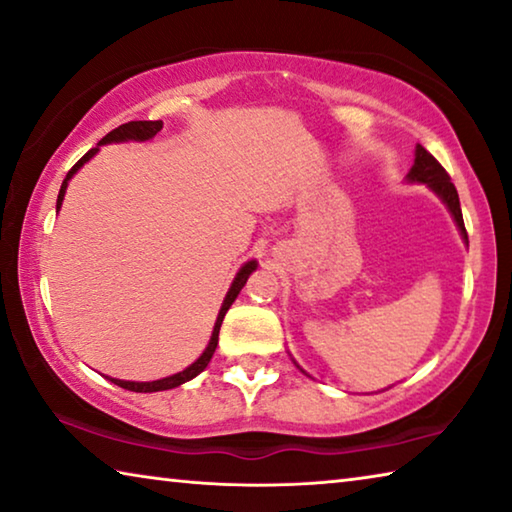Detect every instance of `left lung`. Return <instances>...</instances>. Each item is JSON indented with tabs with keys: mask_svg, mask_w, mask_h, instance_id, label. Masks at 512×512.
<instances>
[{
	"mask_svg": "<svg viewBox=\"0 0 512 512\" xmlns=\"http://www.w3.org/2000/svg\"><path fill=\"white\" fill-rule=\"evenodd\" d=\"M406 180H409V183L427 185L433 194H438L440 201H443L447 205V210L452 212L458 230H461L463 239L467 241L461 203H458V192L452 183V178H449V173L443 169V164L433 158V155L420 144L415 146V162H413V167L409 171V176H406Z\"/></svg>",
	"mask_w": 512,
	"mask_h": 512,
	"instance_id": "1",
	"label": "left lung"
}]
</instances>
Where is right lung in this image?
I'll list each match as a JSON object with an SVG mask.
<instances>
[{"instance_id": "1", "label": "right lung", "mask_w": 512, "mask_h": 512, "mask_svg": "<svg viewBox=\"0 0 512 512\" xmlns=\"http://www.w3.org/2000/svg\"><path fill=\"white\" fill-rule=\"evenodd\" d=\"M160 131H162V121H160V119H158V121H128V124H121L119 128H115V131H110L106 137H103V140L99 142V146H101V144H110V142H131V140H133V142H146V140H151V137L158 135ZM99 146H94V149H90L88 153L83 155V158H81L79 162L74 164L72 169L67 171V176H65V180H63V185H60V192H58L56 210H60V205H63L65 189H67L69 180H72L74 173L79 171L85 162H88L90 158H94V155H97ZM255 268H257L255 259H250V262H246L244 266L239 268L237 277H235V280H232V287H230V291H228V296H225V300H223L219 316H216V323H214V329H212V339H210V343H207V348L203 350L201 357H198V359L192 363V366L185 368L183 372H176V375L164 377V379H158V381H124V379H112V377H108V379L112 381V384H117V386L126 388V391H133V393H158V391H169V388H176V386H180V384H185V381L194 379V377L198 375V372H203V370L207 368V363H210L212 354H214V350H216V345H219V329H221L223 318H225V314H228V309H230L232 302H235V298L239 296V291L244 289L248 275L253 273Z\"/></svg>"}]
</instances>
